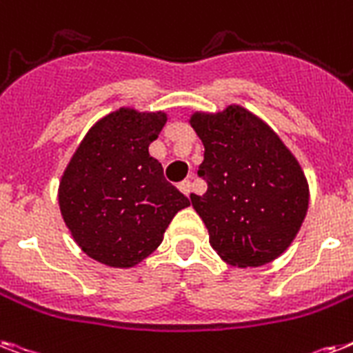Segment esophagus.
<instances>
[{"label": "esophagus", "mask_w": 353, "mask_h": 353, "mask_svg": "<svg viewBox=\"0 0 353 353\" xmlns=\"http://www.w3.org/2000/svg\"><path fill=\"white\" fill-rule=\"evenodd\" d=\"M179 190L185 194V196H190V192H192V183L190 179H185V181L179 183Z\"/></svg>", "instance_id": "1"}]
</instances>
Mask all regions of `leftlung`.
I'll return each mask as SVG.
<instances>
[{
    "label": "left lung",
    "instance_id": "obj_1",
    "mask_svg": "<svg viewBox=\"0 0 353 353\" xmlns=\"http://www.w3.org/2000/svg\"><path fill=\"white\" fill-rule=\"evenodd\" d=\"M205 145L197 176L206 181L192 206L208 228L212 248L234 266H261L279 257L308 210V183L299 163L259 117L232 105L194 114Z\"/></svg>",
    "mask_w": 353,
    "mask_h": 353
}]
</instances>
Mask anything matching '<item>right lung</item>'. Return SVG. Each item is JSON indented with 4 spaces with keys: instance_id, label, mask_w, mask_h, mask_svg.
Instances as JSON below:
<instances>
[{
    "instance_id": "obj_1",
    "label": "right lung",
    "mask_w": 353,
    "mask_h": 353,
    "mask_svg": "<svg viewBox=\"0 0 353 353\" xmlns=\"http://www.w3.org/2000/svg\"><path fill=\"white\" fill-rule=\"evenodd\" d=\"M165 123L163 112H112L87 132L63 174L57 197L65 225L103 265L130 268L150 256L190 205L148 154Z\"/></svg>"
}]
</instances>
